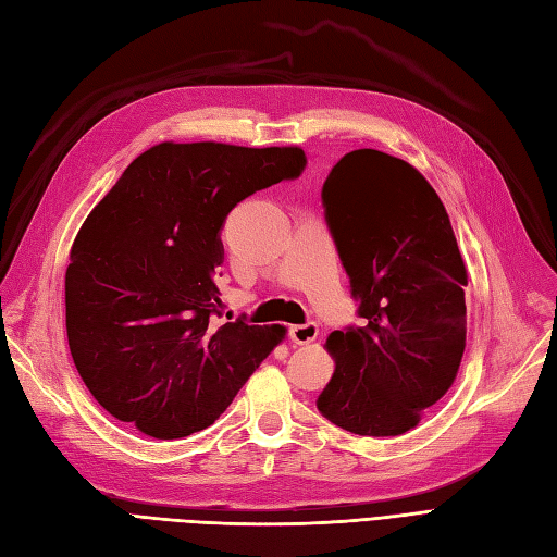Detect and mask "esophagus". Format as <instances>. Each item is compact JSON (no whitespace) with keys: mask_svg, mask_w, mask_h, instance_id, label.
Segmentation results:
<instances>
[{"mask_svg":"<svg viewBox=\"0 0 557 557\" xmlns=\"http://www.w3.org/2000/svg\"><path fill=\"white\" fill-rule=\"evenodd\" d=\"M318 334H320V330H318L315 322L294 324L292 330H289V336H292V341H294L296 346H308V344H312V341L318 338Z\"/></svg>","mask_w":557,"mask_h":557,"instance_id":"1","label":"esophagus"}]
</instances>
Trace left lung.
I'll use <instances>...</instances> for the list:
<instances>
[{
  "label": "left lung",
  "instance_id": "1",
  "mask_svg": "<svg viewBox=\"0 0 557 557\" xmlns=\"http://www.w3.org/2000/svg\"><path fill=\"white\" fill-rule=\"evenodd\" d=\"M322 199L367 324L326 336L334 374L318 409L355 435H403L466 350L468 270L447 209L419 169L369 148L341 157Z\"/></svg>",
  "mask_w": 557,
  "mask_h": 557
}]
</instances>
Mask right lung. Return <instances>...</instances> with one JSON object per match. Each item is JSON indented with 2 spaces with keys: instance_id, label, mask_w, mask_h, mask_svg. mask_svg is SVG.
Returning a JSON list of instances; mask_svg holds the SVG:
<instances>
[{
  "instance_id": "obj_1",
  "label": "right lung",
  "mask_w": 557,
  "mask_h": 557,
  "mask_svg": "<svg viewBox=\"0 0 557 557\" xmlns=\"http://www.w3.org/2000/svg\"><path fill=\"white\" fill-rule=\"evenodd\" d=\"M306 166L298 146L164 140L140 152L70 249L67 344L108 414L157 440L216 421L287 326L209 324L221 227L242 199Z\"/></svg>"
}]
</instances>
